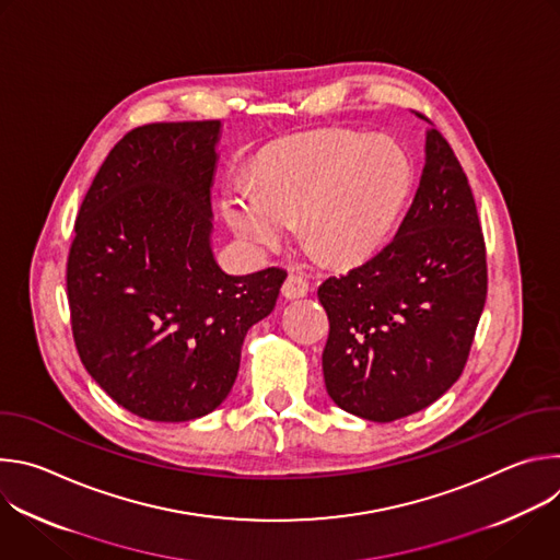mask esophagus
<instances>
[{
	"instance_id": "34e87169",
	"label": "esophagus",
	"mask_w": 560,
	"mask_h": 560,
	"mask_svg": "<svg viewBox=\"0 0 560 560\" xmlns=\"http://www.w3.org/2000/svg\"><path fill=\"white\" fill-rule=\"evenodd\" d=\"M307 290H310L307 279H305L303 275H294V272L285 279V283H283V288H281V292H283V296H285V299H299V296H305V294H307Z\"/></svg>"
}]
</instances>
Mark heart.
<instances>
[{
    "label": "heart",
    "instance_id": "b5f03b06",
    "mask_svg": "<svg viewBox=\"0 0 560 560\" xmlns=\"http://www.w3.org/2000/svg\"><path fill=\"white\" fill-rule=\"evenodd\" d=\"M415 168L387 139L332 130L283 148L261 184L238 182L225 217L246 244L268 250L283 242L292 219L332 261H357L376 250L401 217Z\"/></svg>",
    "mask_w": 560,
    "mask_h": 560
}]
</instances>
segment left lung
Instances as JSON below:
<instances>
[{
  "label": "left lung",
  "instance_id": "1",
  "mask_svg": "<svg viewBox=\"0 0 560 560\" xmlns=\"http://www.w3.org/2000/svg\"><path fill=\"white\" fill-rule=\"evenodd\" d=\"M330 318L324 378L332 401L389 423L443 396L460 376L488 294L481 223L467 177L436 128L392 242L318 285Z\"/></svg>",
  "mask_w": 560,
  "mask_h": 560
}]
</instances>
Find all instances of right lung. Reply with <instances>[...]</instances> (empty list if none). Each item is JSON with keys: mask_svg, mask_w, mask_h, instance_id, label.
I'll list each match as a JSON object with an SVG mask.
<instances>
[{"mask_svg": "<svg viewBox=\"0 0 560 560\" xmlns=\"http://www.w3.org/2000/svg\"><path fill=\"white\" fill-rule=\"evenodd\" d=\"M221 121L148 124L106 156L74 221L66 285L79 357L113 401L162 423L230 394L285 270L234 277L212 253Z\"/></svg>", "mask_w": 560, "mask_h": 560, "instance_id": "right-lung-1", "label": "right lung"}]
</instances>
